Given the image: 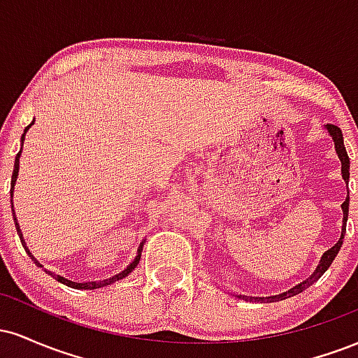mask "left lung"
I'll return each mask as SVG.
<instances>
[{"label": "left lung", "mask_w": 358, "mask_h": 358, "mask_svg": "<svg viewBox=\"0 0 358 358\" xmlns=\"http://www.w3.org/2000/svg\"><path fill=\"white\" fill-rule=\"evenodd\" d=\"M328 129V133H330L331 139H334L335 143V150H336V155H338L340 162H342V176L345 182L348 183V178H350V159H348V155H347V150H345V145H343V134H342V129H340L338 126L335 124H327L324 126ZM348 203H350V196H347L345 199V202L342 203V210H343V225H342V236H340V239L336 244L334 245L331 249H328L327 252L322 256V261H320V264L316 266L315 273L311 274L310 278L305 279L303 282H299V285L293 286L291 289L285 291V293L281 294H276V296H269V298H254V296H237V298H242V299H248V301H261V303H273V301H281V299H286V298H291L294 296V294L301 293V291H305L308 286H311L313 282L318 281L320 278L323 276V273L330 268V264L334 262V259L336 257V254H338L340 248H342L343 244V236H345V231H347V219H348Z\"/></svg>", "instance_id": "obj_1"}]
</instances>
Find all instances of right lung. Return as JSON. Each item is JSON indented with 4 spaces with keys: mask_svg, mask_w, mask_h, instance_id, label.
I'll return each instance as SVG.
<instances>
[{
    "mask_svg": "<svg viewBox=\"0 0 358 358\" xmlns=\"http://www.w3.org/2000/svg\"><path fill=\"white\" fill-rule=\"evenodd\" d=\"M34 126V122H31V124H28L27 127H24V133H23V136H22V146H23V141H24V134H27V131L30 129V127ZM20 156H22V150L18 151V155H16V158H15V170H13V176H11V190H10V193H11V202H13V190H15V183H16V176H18V170H20ZM13 219H15V225H16V231H18V236H20V241H22V244H23V248L28 250V248H27V244H24V239H23V234H22V229H20V225H18V222H16V215H15V210H13ZM143 244H145V242H141V244H139V249H138V256L134 257V261L131 262L129 266H127V268L124 269V271H121V273L119 274H116V276H113V278H109V279H102V281H89V282H73V281H71V279H67V278H64V276H57L55 279L57 281H60L62 285H67L69 287H76V289H97V287H104V286H109V285H113L114 281H119V279H122V278H126L127 274L131 273V271H133L134 268H136L138 266V262H139V259H141V250H143ZM28 254H30V257L34 259L35 261V264H38L40 266V262L36 261V259L34 257V254L30 252V250H28ZM40 268H42V266H40Z\"/></svg>",
    "mask_w": 358,
    "mask_h": 358,
    "instance_id": "right-lung-1",
    "label": "right lung"
}]
</instances>
